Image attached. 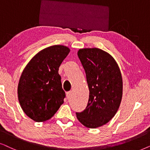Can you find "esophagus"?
I'll return each mask as SVG.
<instances>
[{"instance_id":"esophagus-1","label":"esophagus","mask_w":150,"mask_h":150,"mask_svg":"<svg viewBox=\"0 0 150 150\" xmlns=\"http://www.w3.org/2000/svg\"><path fill=\"white\" fill-rule=\"evenodd\" d=\"M67 98L68 99H71L73 96V92L72 91H69L67 93Z\"/></svg>"}]
</instances>
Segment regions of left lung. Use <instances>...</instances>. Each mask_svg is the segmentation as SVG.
<instances>
[{
    "instance_id": "obj_1",
    "label": "left lung",
    "mask_w": 150,
    "mask_h": 150,
    "mask_svg": "<svg viewBox=\"0 0 150 150\" xmlns=\"http://www.w3.org/2000/svg\"><path fill=\"white\" fill-rule=\"evenodd\" d=\"M77 55L86 73L89 99L84 110L76 112L77 118L86 127L97 128L118 110L123 95L121 71L112 55L100 49H81Z\"/></svg>"
}]
</instances>
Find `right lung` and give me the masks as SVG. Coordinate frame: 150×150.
I'll list each match as a JSON object with an SVG mask.
<instances>
[{
  "label": "right lung",
  "instance_id": "1",
  "mask_svg": "<svg viewBox=\"0 0 150 150\" xmlns=\"http://www.w3.org/2000/svg\"><path fill=\"white\" fill-rule=\"evenodd\" d=\"M66 46L54 45L37 53L26 66L18 86L20 105L36 122L49 120L58 110L66 97L59 67L69 53Z\"/></svg>",
  "mask_w": 150,
  "mask_h": 150
}]
</instances>
